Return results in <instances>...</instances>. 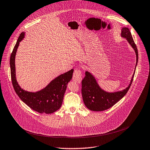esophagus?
I'll return each mask as SVG.
<instances>
[{"label": "esophagus", "instance_id": "1", "mask_svg": "<svg viewBox=\"0 0 150 150\" xmlns=\"http://www.w3.org/2000/svg\"><path fill=\"white\" fill-rule=\"evenodd\" d=\"M82 79V71L80 70H76L73 73V80L77 83H80Z\"/></svg>", "mask_w": 150, "mask_h": 150}]
</instances>
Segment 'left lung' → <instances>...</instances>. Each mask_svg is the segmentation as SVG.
Returning a JSON list of instances; mask_svg holds the SVG:
<instances>
[{
	"label": "left lung",
	"mask_w": 150,
	"mask_h": 150,
	"mask_svg": "<svg viewBox=\"0 0 150 150\" xmlns=\"http://www.w3.org/2000/svg\"><path fill=\"white\" fill-rule=\"evenodd\" d=\"M121 36L127 39L135 51L136 67L138 60V52L129 29L122 28ZM134 73L135 71L127 88L121 91L110 93L102 90L97 84L94 77L89 72L86 71L85 76L82 81V95L86 108L93 111H103L112 107L127 93L132 83Z\"/></svg>",
	"instance_id": "obj_1"
}]
</instances>
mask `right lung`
<instances>
[{"instance_id":"1","label":"right lung","mask_w":150,"mask_h":150,"mask_svg":"<svg viewBox=\"0 0 150 150\" xmlns=\"http://www.w3.org/2000/svg\"><path fill=\"white\" fill-rule=\"evenodd\" d=\"M25 36L21 33L10 57L11 76L13 88L20 98L30 108L40 113H52L58 110L62 103L68 82L72 79L73 69L57 77L43 89L30 93L21 89L16 77L15 56L20 42Z\"/></svg>"}]
</instances>
